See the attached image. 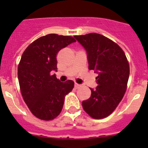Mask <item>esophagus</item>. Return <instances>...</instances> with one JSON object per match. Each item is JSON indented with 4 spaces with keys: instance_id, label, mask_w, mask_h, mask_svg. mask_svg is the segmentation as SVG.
<instances>
[{
    "instance_id": "obj_1",
    "label": "esophagus",
    "mask_w": 148,
    "mask_h": 148,
    "mask_svg": "<svg viewBox=\"0 0 148 148\" xmlns=\"http://www.w3.org/2000/svg\"><path fill=\"white\" fill-rule=\"evenodd\" d=\"M78 87H80V84H78L75 83V88H78Z\"/></svg>"
}]
</instances>
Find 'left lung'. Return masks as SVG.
I'll return each mask as SVG.
<instances>
[{"instance_id": "1", "label": "left lung", "mask_w": 148, "mask_h": 148, "mask_svg": "<svg viewBox=\"0 0 148 148\" xmlns=\"http://www.w3.org/2000/svg\"><path fill=\"white\" fill-rule=\"evenodd\" d=\"M85 48L89 70L98 74V86L82 107L92 119H101L113 113L122 100L127 87L130 66L125 53L118 44L98 33L75 35Z\"/></svg>"}]
</instances>
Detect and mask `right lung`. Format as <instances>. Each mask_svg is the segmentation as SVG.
<instances>
[{
    "instance_id": "obj_1",
    "label": "right lung",
    "mask_w": 148,
    "mask_h": 148,
    "mask_svg": "<svg viewBox=\"0 0 148 148\" xmlns=\"http://www.w3.org/2000/svg\"><path fill=\"white\" fill-rule=\"evenodd\" d=\"M76 41L72 36L49 34L34 40L24 50L18 66L21 92L31 113L44 121L56 118L62 110L65 96L74 82H61L56 56L62 48Z\"/></svg>"
}]
</instances>
